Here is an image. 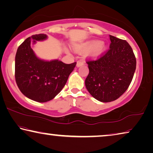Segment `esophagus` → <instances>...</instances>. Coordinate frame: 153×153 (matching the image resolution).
Listing matches in <instances>:
<instances>
[{
    "label": "esophagus",
    "mask_w": 153,
    "mask_h": 153,
    "mask_svg": "<svg viewBox=\"0 0 153 153\" xmlns=\"http://www.w3.org/2000/svg\"><path fill=\"white\" fill-rule=\"evenodd\" d=\"M84 61H78L77 62L76 66H77V67H81V66H82V65H84Z\"/></svg>",
    "instance_id": "1"
}]
</instances>
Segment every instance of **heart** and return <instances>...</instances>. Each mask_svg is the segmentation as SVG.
I'll list each match as a JSON object with an SVG mask.
<instances>
[{
    "label": "heart",
    "mask_w": 153,
    "mask_h": 153,
    "mask_svg": "<svg viewBox=\"0 0 153 153\" xmlns=\"http://www.w3.org/2000/svg\"><path fill=\"white\" fill-rule=\"evenodd\" d=\"M106 44L102 41L90 40L82 45L75 46L77 51L86 52L88 51V55L92 58H97L102 55L106 50Z\"/></svg>",
    "instance_id": "heart-1"
}]
</instances>
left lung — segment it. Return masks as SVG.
<instances>
[{
  "mask_svg": "<svg viewBox=\"0 0 153 153\" xmlns=\"http://www.w3.org/2000/svg\"><path fill=\"white\" fill-rule=\"evenodd\" d=\"M110 48L97 60H89L85 86L95 99L113 101L128 89L136 67L132 48L126 40L109 35Z\"/></svg>",
  "mask_w": 153,
  "mask_h": 153,
  "instance_id": "obj_1",
  "label": "left lung"
}]
</instances>
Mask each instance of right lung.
<instances>
[{"instance_id": "add662e5", "label": "right lung", "mask_w": 153, "mask_h": 153, "mask_svg": "<svg viewBox=\"0 0 153 153\" xmlns=\"http://www.w3.org/2000/svg\"><path fill=\"white\" fill-rule=\"evenodd\" d=\"M48 38L44 33L27 38L17 48L15 55V80L27 98L39 102L55 98L65 85L76 62L66 64L59 59L47 61L37 56L32 45Z\"/></svg>"}]
</instances>
